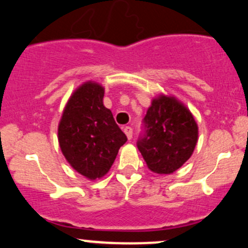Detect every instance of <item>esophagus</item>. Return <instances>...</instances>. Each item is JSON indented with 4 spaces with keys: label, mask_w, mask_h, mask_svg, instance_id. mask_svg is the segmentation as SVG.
I'll list each match as a JSON object with an SVG mask.
<instances>
[{
    "label": "esophagus",
    "mask_w": 248,
    "mask_h": 248,
    "mask_svg": "<svg viewBox=\"0 0 248 248\" xmlns=\"http://www.w3.org/2000/svg\"><path fill=\"white\" fill-rule=\"evenodd\" d=\"M124 133H125V135H126V137H127V138H129V139L132 138V136H133V130H132V127L125 126V127H124Z\"/></svg>",
    "instance_id": "1"
}]
</instances>
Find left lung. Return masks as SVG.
I'll return each instance as SVG.
<instances>
[{"label": "left lung", "instance_id": "8db88e82", "mask_svg": "<svg viewBox=\"0 0 248 248\" xmlns=\"http://www.w3.org/2000/svg\"><path fill=\"white\" fill-rule=\"evenodd\" d=\"M142 123L144 130L137 147L151 170L170 174L190 158L199 127L182 103L174 97L159 96L152 101Z\"/></svg>", "mask_w": 248, "mask_h": 248}]
</instances>
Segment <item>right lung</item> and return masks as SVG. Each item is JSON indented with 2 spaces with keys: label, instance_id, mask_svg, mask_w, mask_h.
Segmentation results:
<instances>
[{
  "label": "right lung",
  "instance_id": "right-lung-1",
  "mask_svg": "<svg viewBox=\"0 0 248 248\" xmlns=\"http://www.w3.org/2000/svg\"><path fill=\"white\" fill-rule=\"evenodd\" d=\"M104 89L86 82L73 93L58 127L61 152L78 173L89 180L109 171L126 142L112 112L103 104Z\"/></svg>",
  "mask_w": 248,
  "mask_h": 248
}]
</instances>
